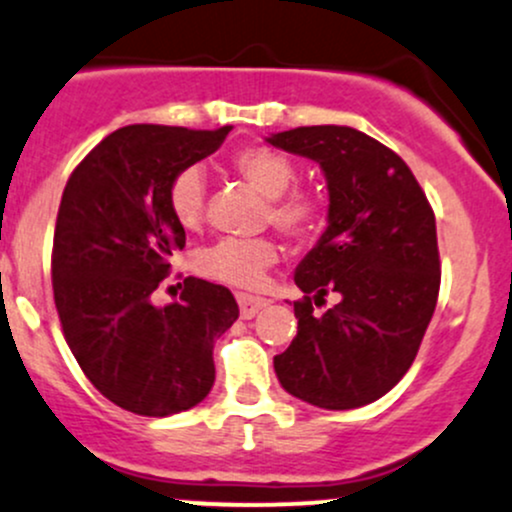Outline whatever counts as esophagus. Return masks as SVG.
Masks as SVG:
<instances>
[{
    "label": "esophagus",
    "instance_id": "esophagus-1",
    "mask_svg": "<svg viewBox=\"0 0 512 512\" xmlns=\"http://www.w3.org/2000/svg\"><path fill=\"white\" fill-rule=\"evenodd\" d=\"M236 302H239V312H241V317H244V320H251V317L258 315L263 307H268V300L254 298V295H246V293L236 295Z\"/></svg>",
    "mask_w": 512,
    "mask_h": 512
}]
</instances>
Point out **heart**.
Returning a JSON list of instances; mask_svg holds the SVG:
<instances>
[{
  "mask_svg": "<svg viewBox=\"0 0 512 512\" xmlns=\"http://www.w3.org/2000/svg\"><path fill=\"white\" fill-rule=\"evenodd\" d=\"M234 175L266 197L263 219L293 241H310L327 222V205L317 192L298 190V166L293 158L268 146H251L229 161ZM168 210L183 229H197L205 212V178L197 168H183L168 185ZM278 246L271 239H219L195 254V271L234 288H258L278 263Z\"/></svg>",
  "mask_w": 512,
  "mask_h": 512,
  "instance_id": "obj_1",
  "label": "heart"
}]
</instances>
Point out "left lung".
<instances>
[{
    "label": "left lung",
    "instance_id": "8db88e82",
    "mask_svg": "<svg viewBox=\"0 0 512 512\" xmlns=\"http://www.w3.org/2000/svg\"><path fill=\"white\" fill-rule=\"evenodd\" d=\"M320 163L327 229L300 261L298 334L273 359L280 386L324 410L386 395L408 373L439 295L434 212L403 158L351 126H298L266 139ZM329 292L340 302L315 316Z\"/></svg>",
    "mask_w": 512,
    "mask_h": 512
}]
</instances>
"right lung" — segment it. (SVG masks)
Returning <instances> with one entry per match:
<instances>
[{
    "instance_id": "obj_1",
    "label": "right lung",
    "mask_w": 512,
    "mask_h": 512,
    "mask_svg": "<svg viewBox=\"0 0 512 512\" xmlns=\"http://www.w3.org/2000/svg\"><path fill=\"white\" fill-rule=\"evenodd\" d=\"M229 131L124 126L82 158L63 190L51 256L60 327L92 386L136 415L202 403L214 383V339L239 317L234 295L202 278L183 280L180 302H151L185 246L168 210L170 180Z\"/></svg>"
}]
</instances>
